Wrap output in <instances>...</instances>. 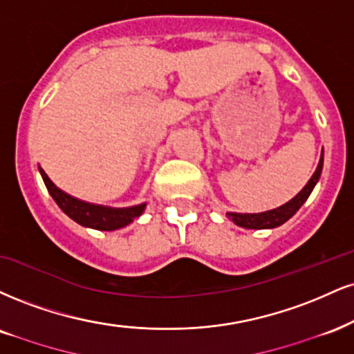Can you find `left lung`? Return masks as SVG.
Returning a JSON list of instances; mask_svg holds the SVG:
<instances>
[{
	"mask_svg": "<svg viewBox=\"0 0 354 354\" xmlns=\"http://www.w3.org/2000/svg\"><path fill=\"white\" fill-rule=\"evenodd\" d=\"M322 168H323V153H322V158H320V163H318L317 171L313 173V176L310 178L308 183H306L305 188L301 189L295 198L290 199V201L285 203L283 206L277 207V209L261 212V214H236V212H229L227 214L229 219H232L237 225H241V227H245V229H272V227H277V225H282L285 221L290 219L292 216L300 209L301 204L308 199V196L313 191L315 185H317L318 180H320Z\"/></svg>",
	"mask_w": 354,
	"mask_h": 354,
	"instance_id": "1",
	"label": "left lung"
}]
</instances>
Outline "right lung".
<instances>
[{"label":"right lung","instance_id":"1","mask_svg":"<svg viewBox=\"0 0 354 354\" xmlns=\"http://www.w3.org/2000/svg\"><path fill=\"white\" fill-rule=\"evenodd\" d=\"M41 176L44 180L46 188H48L49 194L53 196V199L57 203V206L69 216L71 219H74L75 223L85 227L97 229V231H115V229H120L123 225L130 224L131 221L140 218L142 212L145 211L147 204H140V206L133 207H123V209H115V207H105L99 206V204H91L80 201V199L72 198V196L66 194L61 191L53 181L49 180L48 174L44 173V169H41Z\"/></svg>","mask_w":354,"mask_h":354}]
</instances>
